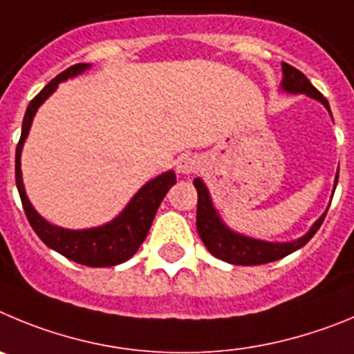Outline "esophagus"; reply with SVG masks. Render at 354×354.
<instances>
[{"instance_id": "1", "label": "esophagus", "mask_w": 354, "mask_h": 354, "mask_svg": "<svg viewBox=\"0 0 354 354\" xmlns=\"http://www.w3.org/2000/svg\"><path fill=\"white\" fill-rule=\"evenodd\" d=\"M176 169L181 174H192L199 169V160L194 155H183V157L178 158Z\"/></svg>"}]
</instances>
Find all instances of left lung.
I'll return each mask as SVG.
<instances>
[{
	"label": "left lung",
	"mask_w": 354,
	"mask_h": 354,
	"mask_svg": "<svg viewBox=\"0 0 354 354\" xmlns=\"http://www.w3.org/2000/svg\"><path fill=\"white\" fill-rule=\"evenodd\" d=\"M282 70H284L282 88L286 91H289V93H304L307 97L316 98V100H319L330 111L328 100L323 97V93L312 86V82L305 77V74H301L300 70L288 65V63H282ZM337 181H339V173L335 176V185ZM194 187L197 190L196 225L197 232H199V238L203 240V243H205V247L208 248L212 256L231 264L254 266V264H264L282 259V257L289 256L291 252L304 247L316 234L317 229L323 224L324 216H326V213H323L316 221V224L312 225L310 231L305 236H301L300 240L289 241V243H272V241L254 240V238L241 236L238 232H232L231 229H227L222 224V221L218 218V215H216L215 208L212 205L208 189H206L205 183L199 178L194 180Z\"/></svg>",
	"instance_id": "obj_1"
}]
</instances>
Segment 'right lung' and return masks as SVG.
Masks as SVG:
<instances>
[{
    "label": "right lung",
    "mask_w": 354,
    "mask_h": 354,
    "mask_svg": "<svg viewBox=\"0 0 354 354\" xmlns=\"http://www.w3.org/2000/svg\"><path fill=\"white\" fill-rule=\"evenodd\" d=\"M88 66H90L88 63H77V65H72L70 68L63 70L62 74L56 75L30 102L26 114H24V120H22L21 139H19L17 149H15V183H17L19 196H21L22 208H24V213H26L28 222H30L33 231L37 232L38 238L47 247L65 256L66 259H72L79 264H84V266L106 268V266L125 263V261H129L133 254L138 252V248L146 240V234H148L149 227H151V222H153L155 213H157L162 199L165 197L167 190L176 183V174H174V171H169V173H164L155 178V180L148 181L133 196V199L123 209L122 215L116 216L109 224L100 225V227L84 229V231H70V229L50 225L49 222L44 221L42 216L35 212L30 199L26 197V192H24V185H22V145L26 141L31 122H33V116L38 107H40V104L58 88L59 82L81 74Z\"/></svg>",
    "instance_id": "obj_1"
}]
</instances>
